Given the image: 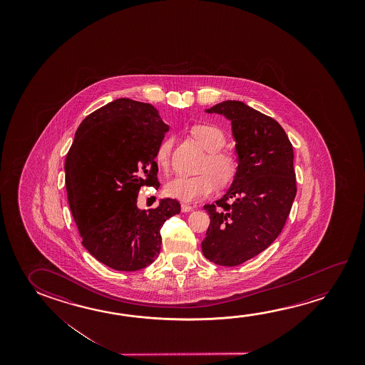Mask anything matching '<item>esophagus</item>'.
Returning a JSON list of instances; mask_svg holds the SVG:
<instances>
[{"label":"esophagus","mask_w":365,"mask_h":365,"mask_svg":"<svg viewBox=\"0 0 365 365\" xmlns=\"http://www.w3.org/2000/svg\"><path fill=\"white\" fill-rule=\"evenodd\" d=\"M180 207H182L183 212H191V211H193V207H192L191 205H188V203H182Z\"/></svg>","instance_id":"obj_1"}]
</instances>
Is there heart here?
Listing matches in <instances>:
<instances>
[{
	"mask_svg": "<svg viewBox=\"0 0 365 365\" xmlns=\"http://www.w3.org/2000/svg\"><path fill=\"white\" fill-rule=\"evenodd\" d=\"M193 138L202 145L207 151V156L203 162L202 170H207L197 175H185L178 174L165 185V193L169 197L180 200L183 202H195L206 198L214 193L217 187L229 185L233 183L240 163L237 156L222 150L227 143L225 133L217 125L210 123H201L193 125L191 128ZM173 146V138L167 136L158 145L155 151V162L160 168H167L170 159ZM211 170L213 173L208 172Z\"/></svg>",
	"mask_w": 365,
	"mask_h": 365,
	"instance_id": "heart-1",
	"label": "heart"
}]
</instances>
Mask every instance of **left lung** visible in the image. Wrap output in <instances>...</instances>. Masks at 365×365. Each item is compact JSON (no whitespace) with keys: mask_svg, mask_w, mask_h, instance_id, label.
I'll use <instances>...</instances> for the list:
<instances>
[{"mask_svg":"<svg viewBox=\"0 0 365 365\" xmlns=\"http://www.w3.org/2000/svg\"><path fill=\"white\" fill-rule=\"evenodd\" d=\"M232 120L238 174L227 193L205 205L210 216L205 257L238 266L259 255L279 237L297 195L293 145L274 118L245 103L227 101L206 110Z\"/></svg>","mask_w":365,"mask_h":365,"instance_id":"1","label":"left lung"}]
</instances>
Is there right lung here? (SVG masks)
Returning a JSON list of instances; mask_svg holds the SVG:
<instances>
[{
    "mask_svg": "<svg viewBox=\"0 0 365 365\" xmlns=\"http://www.w3.org/2000/svg\"><path fill=\"white\" fill-rule=\"evenodd\" d=\"M169 125L151 104L120 98L90 113L67 153V198L83 245L117 271H138L159 256L163 224L177 200L140 210L143 185L158 188L155 151Z\"/></svg>",
    "mask_w": 365,
    "mask_h": 365,
    "instance_id": "obj_1",
    "label": "right lung"
}]
</instances>
